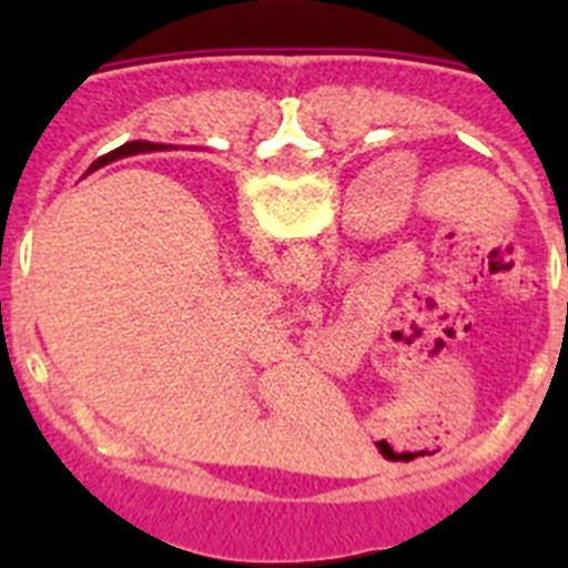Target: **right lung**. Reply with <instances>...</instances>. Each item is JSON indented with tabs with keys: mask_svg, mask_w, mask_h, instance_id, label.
Returning a JSON list of instances; mask_svg holds the SVG:
<instances>
[{
	"mask_svg": "<svg viewBox=\"0 0 568 568\" xmlns=\"http://www.w3.org/2000/svg\"><path fill=\"white\" fill-rule=\"evenodd\" d=\"M148 150H155V144H150V142H128V144H122V148H115L113 153L102 155V159H99V162H93V168H99V164H108V162H113V159H119V155H130V153H148ZM93 168H90V170H93Z\"/></svg>",
	"mask_w": 568,
	"mask_h": 568,
	"instance_id": "add662e5",
	"label": "right lung"
}]
</instances>
